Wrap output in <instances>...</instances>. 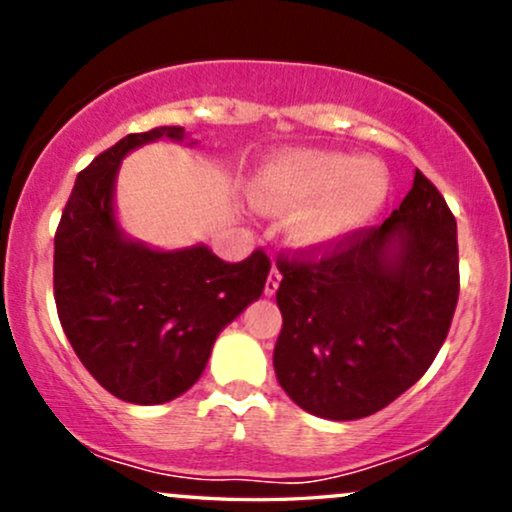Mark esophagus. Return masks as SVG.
I'll use <instances>...</instances> for the list:
<instances>
[{"instance_id":"1","label":"esophagus","mask_w":512,"mask_h":512,"mask_svg":"<svg viewBox=\"0 0 512 512\" xmlns=\"http://www.w3.org/2000/svg\"><path fill=\"white\" fill-rule=\"evenodd\" d=\"M279 281H281V274L274 264L272 272H269V276H267V284H264V293H267V296H274L276 289H279Z\"/></svg>"}]
</instances>
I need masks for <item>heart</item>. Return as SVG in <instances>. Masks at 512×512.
I'll use <instances>...</instances> for the list:
<instances>
[{
    "mask_svg": "<svg viewBox=\"0 0 512 512\" xmlns=\"http://www.w3.org/2000/svg\"><path fill=\"white\" fill-rule=\"evenodd\" d=\"M387 197L383 168L332 151H291L272 158L252 185L264 211L296 209L291 238L303 248H332L366 228Z\"/></svg>",
    "mask_w": 512,
    "mask_h": 512,
    "instance_id": "heart-1",
    "label": "heart"
}]
</instances>
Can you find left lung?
<instances>
[{"label":"left lung","instance_id":"8db88e82","mask_svg":"<svg viewBox=\"0 0 512 512\" xmlns=\"http://www.w3.org/2000/svg\"><path fill=\"white\" fill-rule=\"evenodd\" d=\"M276 267V380L332 421L363 419L407 392L438 356L460 296L455 216L421 170L380 226L332 248L279 252Z\"/></svg>","mask_w":512,"mask_h":512}]
</instances>
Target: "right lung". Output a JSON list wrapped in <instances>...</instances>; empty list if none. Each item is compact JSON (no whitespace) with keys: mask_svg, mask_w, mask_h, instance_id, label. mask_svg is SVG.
Segmentation results:
<instances>
[{"mask_svg":"<svg viewBox=\"0 0 512 512\" xmlns=\"http://www.w3.org/2000/svg\"><path fill=\"white\" fill-rule=\"evenodd\" d=\"M185 137L182 127L127 134L76 175L55 233V303L62 330L110 395L163 404L190 390L223 327L262 296L269 257L223 262L207 245L163 252L125 238L113 192L137 146Z\"/></svg>","mask_w":512,"mask_h":512,"instance_id":"right-lung-1","label":"right lung"}]
</instances>
